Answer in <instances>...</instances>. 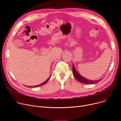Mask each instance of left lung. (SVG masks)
Returning a JSON list of instances; mask_svg holds the SVG:
<instances>
[{"instance_id":"1","label":"left lung","mask_w":121,"mask_h":121,"mask_svg":"<svg viewBox=\"0 0 121 121\" xmlns=\"http://www.w3.org/2000/svg\"><path fill=\"white\" fill-rule=\"evenodd\" d=\"M73 74L74 75V78H75V79H77L78 81L79 82H81V83H84V84H92L97 83L103 79L102 78V79L98 80H91L83 78L79 73H78V72L77 71V70H76L73 64Z\"/></svg>"}]
</instances>
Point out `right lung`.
Instances as JSON below:
<instances>
[{
	"label": "right lung",
	"mask_w": 121,
	"mask_h": 121,
	"mask_svg": "<svg viewBox=\"0 0 121 121\" xmlns=\"http://www.w3.org/2000/svg\"><path fill=\"white\" fill-rule=\"evenodd\" d=\"M49 78H50V77L46 80V81H44V82H43V83H42V84H39V85H36V86H27V87H39V86H42V85H44V84H45L46 83H47V82L48 81V80H49Z\"/></svg>",
	"instance_id": "1"
}]
</instances>
